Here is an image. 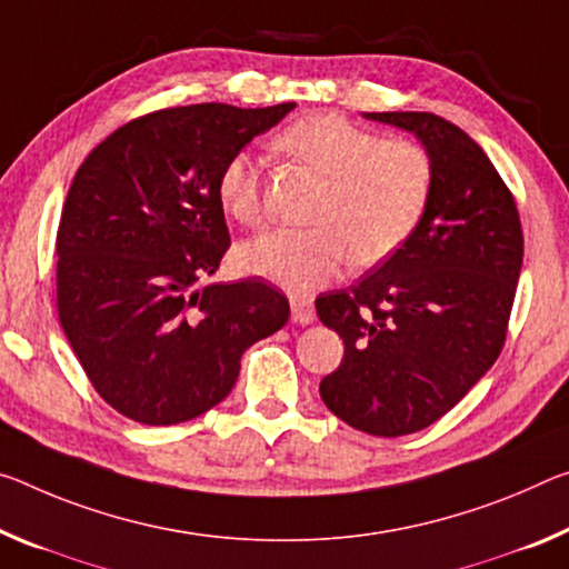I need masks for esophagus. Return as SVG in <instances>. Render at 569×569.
I'll use <instances>...</instances> for the list:
<instances>
[{
  "mask_svg": "<svg viewBox=\"0 0 569 569\" xmlns=\"http://www.w3.org/2000/svg\"><path fill=\"white\" fill-rule=\"evenodd\" d=\"M291 319L296 323H301V327H306V323H313V319H317V311H313L311 296H306V293L291 296Z\"/></svg>",
  "mask_w": 569,
  "mask_h": 569,
  "instance_id": "obj_1",
  "label": "esophagus"
}]
</instances>
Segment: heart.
Segmentation results:
<instances>
[{
	"label": "heart",
	"instance_id": "1",
	"mask_svg": "<svg viewBox=\"0 0 569 569\" xmlns=\"http://www.w3.org/2000/svg\"><path fill=\"white\" fill-rule=\"evenodd\" d=\"M278 147L329 179V189L317 228L273 230L240 246L238 263L246 273L309 291L329 283L351 256L359 266L395 256L426 214L432 164L418 143L385 141L339 113H313L288 126ZM218 200L224 214L246 228L263 222L256 157L238 151L224 161Z\"/></svg>",
	"mask_w": 569,
	"mask_h": 569
}]
</instances>
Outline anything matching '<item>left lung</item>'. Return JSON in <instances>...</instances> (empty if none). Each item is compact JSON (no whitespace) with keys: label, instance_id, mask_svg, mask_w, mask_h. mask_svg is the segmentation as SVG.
<instances>
[{"label":"left lung","instance_id":"1","mask_svg":"<svg viewBox=\"0 0 569 569\" xmlns=\"http://www.w3.org/2000/svg\"><path fill=\"white\" fill-rule=\"evenodd\" d=\"M428 151L432 192L408 242L341 291L321 293L345 359L319 385L347 426L380 438L428 428L489 372L525 258L519 212L489 157L436 113H365Z\"/></svg>","mask_w":569,"mask_h":569}]
</instances>
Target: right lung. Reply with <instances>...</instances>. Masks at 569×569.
<instances>
[{
    "mask_svg": "<svg viewBox=\"0 0 569 569\" xmlns=\"http://www.w3.org/2000/svg\"><path fill=\"white\" fill-rule=\"evenodd\" d=\"M293 108H164L80 164L58 228V313L88 380L126 418L177 426L214 408L242 351L288 321L263 278H207L230 248L222 164Z\"/></svg>",
    "mask_w": 569,
    "mask_h": 569,
    "instance_id": "1",
    "label": "right lung"
}]
</instances>
